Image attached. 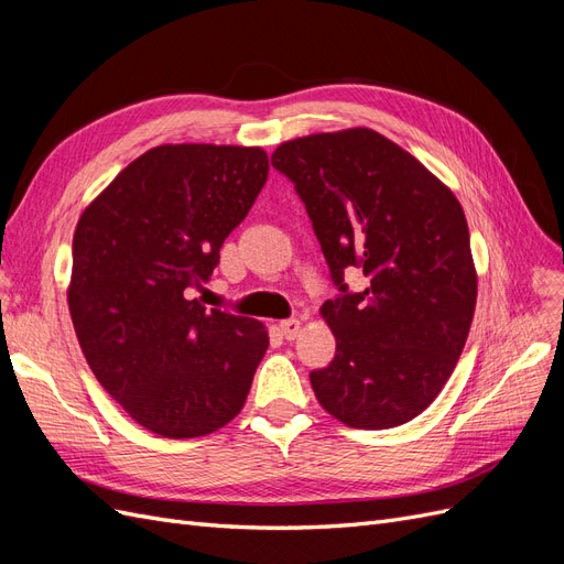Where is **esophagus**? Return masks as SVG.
Instances as JSON below:
<instances>
[{"label": "esophagus", "mask_w": 564, "mask_h": 564, "mask_svg": "<svg viewBox=\"0 0 564 564\" xmlns=\"http://www.w3.org/2000/svg\"><path fill=\"white\" fill-rule=\"evenodd\" d=\"M280 329H282V336H284L286 340H294V338L301 334L303 324H301V319H282V322H280Z\"/></svg>", "instance_id": "esophagus-1"}]
</instances>
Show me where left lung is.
<instances>
[{
	"instance_id": "8db88e82",
	"label": "left lung",
	"mask_w": 564,
	"mask_h": 564,
	"mask_svg": "<svg viewBox=\"0 0 564 564\" xmlns=\"http://www.w3.org/2000/svg\"><path fill=\"white\" fill-rule=\"evenodd\" d=\"M270 162L294 183L340 292L319 308L336 355L311 371L317 402L350 429L412 421L445 388L470 332L477 272L464 209L367 127L286 141ZM348 267L368 278L362 293L347 292Z\"/></svg>"
}]
</instances>
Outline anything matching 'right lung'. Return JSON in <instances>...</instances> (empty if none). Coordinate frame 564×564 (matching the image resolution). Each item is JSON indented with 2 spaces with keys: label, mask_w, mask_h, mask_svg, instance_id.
<instances>
[{
  "label": "right lung",
  "mask_w": 564,
  "mask_h": 564,
  "mask_svg": "<svg viewBox=\"0 0 564 564\" xmlns=\"http://www.w3.org/2000/svg\"><path fill=\"white\" fill-rule=\"evenodd\" d=\"M265 178L263 148L166 143L79 216L67 286L75 334L98 383L150 433L209 435L247 402L268 329L207 311L191 289L212 278Z\"/></svg>",
  "instance_id": "obj_1"
}]
</instances>
